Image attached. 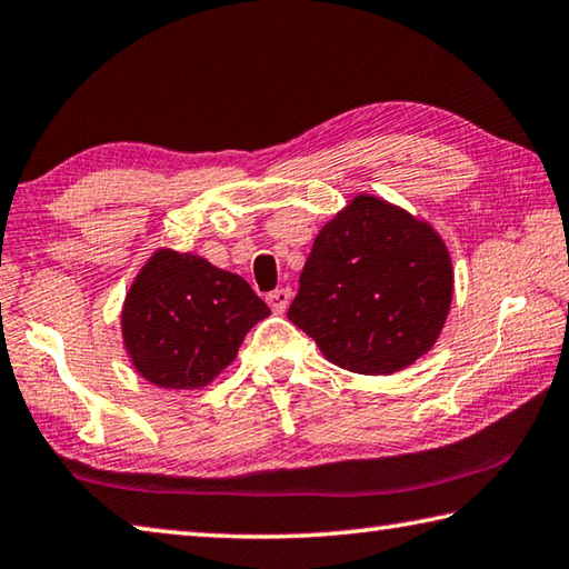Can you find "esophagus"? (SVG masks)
Listing matches in <instances>:
<instances>
[{"mask_svg":"<svg viewBox=\"0 0 569 569\" xmlns=\"http://www.w3.org/2000/svg\"><path fill=\"white\" fill-rule=\"evenodd\" d=\"M268 306H271L273 313H283L288 303H291V288H278V291H271L266 296Z\"/></svg>","mask_w":569,"mask_h":569,"instance_id":"34e87169","label":"esophagus"}]
</instances>
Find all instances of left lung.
Masks as SVG:
<instances>
[{"label": "left lung", "instance_id": "1", "mask_svg": "<svg viewBox=\"0 0 569 569\" xmlns=\"http://www.w3.org/2000/svg\"><path fill=\"white\" fill-rule=\"evenodd\" d=\"M450 298V256L430 226L358 196L316 236L288 320L336 366L388 376L428 353Z\"/></svg>", "mask_w": 569, "mask_h": 569}]
</instances>
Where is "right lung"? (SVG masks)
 I'll return each mask as SVG.
<instances>
[{"label": "right lung", "instance_id": "add662e5", "mask_svg": "<svg viewBox=\"0 0 569 569\" xmlns=\"http://www.w3.org/2000/svg\"><path fill=\"white\" fill-rule=\"evenodd\" d=\"M266 316L271 308L241 276L199 256L159 251L131 286L121 328L139 373L181 390L219 376Z\"/></svg>", "mask_w": 569, "mask_h": 569}]
</instances>
